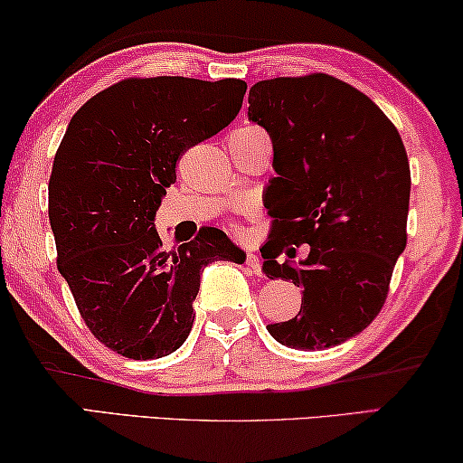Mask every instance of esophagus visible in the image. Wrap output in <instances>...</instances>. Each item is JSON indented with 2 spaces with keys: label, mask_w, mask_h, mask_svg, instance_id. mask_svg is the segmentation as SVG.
<instances>
[{
  "label": "esophagus",
  "mask_w": 463,
  "mask_h": 463,
  "mask_svg": "<svg viewBox=\"0 0 463 463\" xmlns=\"http://www.w3.org/2000/svg\"><path fill=\"white\" fill-rule=\"evenodd\" d=\"M245 264L250 266V269L256 272V275H260V269H262V264H260V258H258V253H253V251H250L247 253V260H245Z\"/></svg>",
  "instance_id": "esophagus-1"
}]
</instances>
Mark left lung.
Masks as SVG:
<instances>
[{
	"label": "left lung",
	"instance_id": "1",
	"mask_svg": "<svg viewBox=\"0 0 463 463\" xmlns=\"http://www.w3.org/2000/svg\"><path fill=\"white\" fill-rule=\"evenodd\" d=\"M247 117L269 132L277 174L266 186L275 229L262 272L304 289L298 315L266 329L296 350L337 346L377 317L405 251V145L369 96L325 73L258 81ZM302 242L308 257L278 262Z\"/></svg>",
	"mask_w": 463,
	"mask_h": 463
}]
</instances>
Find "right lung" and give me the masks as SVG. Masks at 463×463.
Here are the masks:
<instances>
[{
	"mask_svg": "<svg viewBox=\"0 0 463 463\" xmlns=\"http://www.w3.org/2000/svg\"><path fill=\"white\" fill-rule=\"evenodd\" d=\"M247 83L148 77L115 83L71 119L48 184L58 272L83 321L117 354L161 359L193 329L201 272L243 262L220 229L165 251L155 216L188 146L237 117Z\"/></svg>",
	"mask_w": 463,
	"mask_h": 463,
	"instance_id": "obj_1",
	"label": "right lung"
}]
</instances>
